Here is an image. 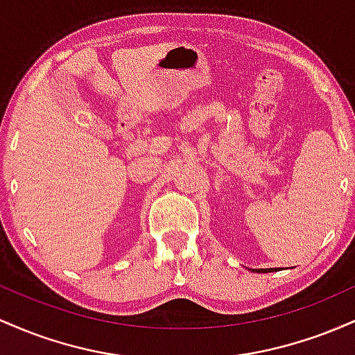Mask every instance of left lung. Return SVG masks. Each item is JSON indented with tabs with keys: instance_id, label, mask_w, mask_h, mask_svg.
<instances>
[{
	"instance_id": "1",
	"label": "left lung",
	"mask_w": 355,
	"mask_h": 355,
	"mask_svg": "<svg viewBox=\"0 0 355 355\" xmlns=\"http://www.w3.org/2000/svg\"><path fill=\"white\" fill-rule=\"evenodd\" d=\"M254 272H259V274H267V272H275L279 268H252Z\"/></svg>"
}]
</instances>
